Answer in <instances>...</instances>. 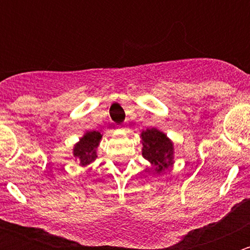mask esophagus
Here are the masks:
<instances>
[{"label": "esophagus", "instance_id": "1", "mask_svg": "<svg viewBox=\"0 0 250 250\" xmlns=\"http://www.w3.org/2000/svg\"><path fill=\"white\" fill-rule=\"evenodd\" d=\"M127 129V127H120V130H125Z\"/></svg>", "mask_w": 250, "mask_h": 250}]
</instances>
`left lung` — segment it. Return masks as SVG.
Returning a JSON list of instances; mask_svg holds the SVG:
<instances>
[{
  "label": "left lung",
  "mask_w": 250,
  "mask_h": 250,
  "mask_svg": "<svg viewBox=\"0 0 250 250\" xmlns=\"http://www.w3.org/2000/svg\"><path fill=\"white\" fill-rule=\"evenodd\" d=\"M141 153L155 167L156 174H163L174 165V144L166 133L152 127L143 130L140 134Z\"/></svg>",
  "instance_id": "obj_1"
}]
</instances>
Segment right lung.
<instances>
[{
	"label": "right lung",
	"mask_w": 250,
	"mask_h": 250,
	"mask_svg": "<svg viewBox=\"0 0 250 250\" xmlns=\"http://www.w3.org/2000/svg\"><path fill=\"white\" fill-rule=\"evenodd\" d=\"M103 133L99 130H85L72 148V155L81 167H87L98 157V146L102 141Z\"/></svg>",
	"instance_id": "1"
}]
</instances>
